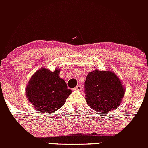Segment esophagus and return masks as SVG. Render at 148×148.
<instances>
[{
    "label": "esophagus",
    "mask_w": 148,
    "mask_h": 148,
    "mask_svg": "<svg viewBox=\"0 0 148 148\" xmlns=\"http://www.w3.org/2000/svg\"><path fill=\"white\" fill-rule=\"evenodd\" d=\"M74 90H82V86H81V85H77L76 87H75V88H74Z\"/></svg>",
    "instance_id": "34e87169"
}]
</instances>
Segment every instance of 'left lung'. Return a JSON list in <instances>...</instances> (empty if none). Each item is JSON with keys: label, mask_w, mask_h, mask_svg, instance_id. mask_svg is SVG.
I'll return each mask as SVG.
<instances>
[{"label": "left lung", "mask_w": 148, "mask_h": 148, "mask_svg": "<svg viewBox=\"0 0 148 148\" xmlns=\"http://www.w3.org/2000/svg\"><path fill=\"white\" fill-rule=\"evenodd\" d=\"M84 85L87 104L99 113L117 109L125 92L120 78L111 70L101 71L95 69L87 74Z\"/></svg>", "instance_id": "1"}]
</instances>
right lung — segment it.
<instances>
[{
	"instance_id": "add662e5",
	"label": "right lung",
	"mask_w": 148,
	"mask_h": 148,
	"mask_svg": "<svg viewBox=\"0 0 148 148\" xmlns=\"http://www.w3.org/2000/svg\"><path fill=\"white\" fill-rule=\"evenodd\" d=\"M59 73L58 68L52 72L41 67L31 77L26 87V95L35 110L48 113L64 104L72 91Z\"/></svg>"
}]
</instances>
